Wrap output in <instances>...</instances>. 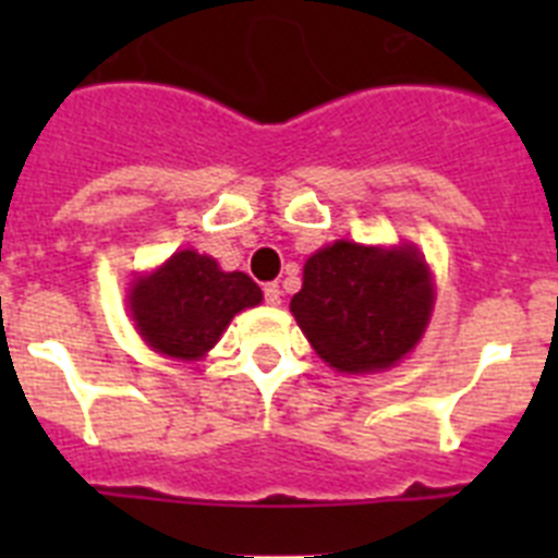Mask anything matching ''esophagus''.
<instances>
[{
	"label": "esophagus",
	"mask_w": 558,
	"mask_h": 558,
	"mask_svg": "<svg viewBox=\"0 0 558 558\" xmlns=\"http://www.w3.org/2000/svg\"><path fill=\"white\" fill-rule=\"evenodd\" d=\"M265 304H270V307H276V304H282V288L276 282L265 284Z\"/></svg>",
	"instance_id": "obj_1"
}]
</instances>
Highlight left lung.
Returning a JSON list of instances; mask_svg holds the SVG:
<instances>
[{"mask_svg": "<svg viewBox=\"0 0 558 558\" xmlns=\"http://www.w3.org/2000/svg\"><path fill=\"white\" fill-rule=\"evenodd\" d=\"M430 270L413 248L332 243L304 265L290 313L338 372H379L418 343L430 322Z\"/></svg>", "mask_w": 558, "mask_h": 558, "instance_id": "1", "label": "left lung"}]
</instances>
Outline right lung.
Returning <instances> with one entry per match:
<instances>
[{"label":"right lung","instance_id":"1","mask_svg":"<svg viewBox=\"0 0 558 558\" xmlns=\"http://www.w3.org/2000/svg\"><path fill=\"white\" fill-rule=\"evenodd\" d=\"M263 302L251 276L226 274L206 254L179 251L133 284L131 313L142 338L170 357H204L240 310Z\"/></svg>","mask_w":558,"mask_h":558}]
</instances>
